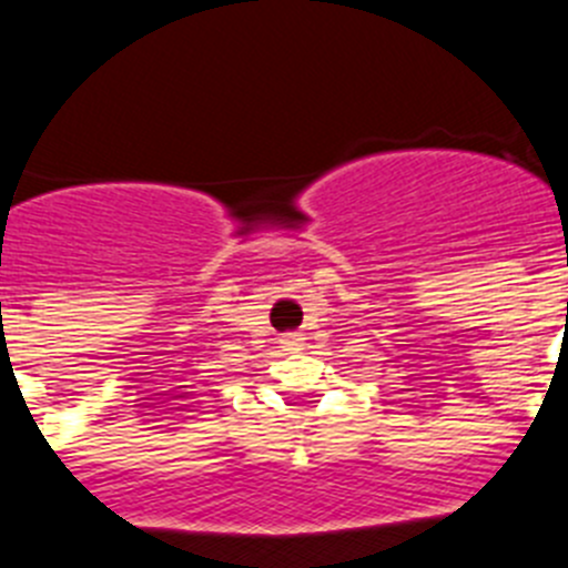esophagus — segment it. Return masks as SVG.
<instances>
[{
	"label": "esophagus",
	"instance_id": "34e87169",
	"mask_svg": "<svg viewBox=\"0 0 568 568\" xmlns=\"http://www.w3.org/2000/svg\"><path fill=\"white\" fill-rule=\"evenodd\" d=\"M281 344L287 346V349H298V346H301V335H295V333L284 335V338H281Z\"/></svg>",
	"mask_w": 568,
	"mask_h": 568
}]
</instances>
